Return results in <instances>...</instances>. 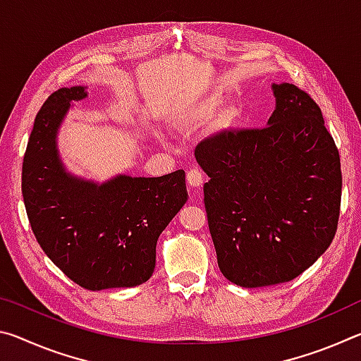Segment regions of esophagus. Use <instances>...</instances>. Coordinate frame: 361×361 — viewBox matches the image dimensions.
I'll list each match as a JSON object with an SVG mask.
<instances>
[{
    "label": "esophagus",
    "mask_w": 361,
    "mask_h": 361,
    "mask_svg": "<svg viewBox=\"0 0 361 361\" xmlns=\"http://www.w3.org/2000/svg\"><path fill=\"white\" fill-rule=\"evenodd\" d=\"M186 180H188V185L191 188H199L202 186L204 183V175L199 169H191L186 175Z\"/></svg>",
    "instance_id": "1"
}]
</instances>
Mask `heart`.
Instances as JSON below:
<instances>
[{"label":"heart","mask_w":361,"mask_h":361,"mask_svg":"<svg viewBox=\"0 0 361 361\" xmlns=\"http://www.w3.org/2000/svg\"><path fill=\"white\" fill-rule=\"evenodd\" d=\"M218 105H219L218 97H207V99L194 103V105L183 109L181 113H178V116H175L173 126L180 130H192L195 127L202 126L205 121H209L212 118V114L215 113ZM231 119L232 118L229 114H224L219 118V124L226 126Z\"/></svg>","instance_id":"heart-1"}]
</instances>
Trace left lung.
Masks as SVG:
<instances>
[{"mask_svg":"<svg viewBox=\"0 0 361 361\" xmlns=\"http://www.w3.org/2000/svg\"><path fill=\"white\" fill-rule=\"evenodd\" d=\"M262 129L224 130L195 146L219 271L243 288L296 279L338 229L339 151L322 109L295 84H272Z\"/></svg>","mask_w":361,"mask_h":361,"instance_id":"obj_1","label":"left lung"}]
</instances>
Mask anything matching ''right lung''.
Segmentation results:
<instances>
[{
    "instance_id": "1",
    "label": "right lung",
    "mask_w": 361,
    "mask_h": 361,
    "mask_svg": "<svg viewBox=\"0 0 361 361\" xmlns=\"http://www.w3.org/2000/svg\"><path fill=\"white\" fill-rule=\"evenodd\" d=\"M85 87H62L36 114L22 166L32 231L49 259L85 290L145 283L156 266L161 232L188 200L185 172L157 178L118 175L102 185L66 172L57 132Z\"/></svg>"
}]
</instances>
